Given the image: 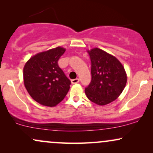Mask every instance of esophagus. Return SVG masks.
<instances>
[{
  "label": "esophagus",
  "instance_id": "1",
  "mask_svg": "<svg viewBox=\"0 0 153 153\" xmlns=\"http://www.w3.org/2000/svg\"><path fill=\"white\" fill-rule=\"evenodd\" d=\"M71 82L73 84H75V83H78L79 82V79L78 78H75V79H73V80H71Z\"/></svg>",
  "mask_w": 153,
  "mask_h": 153
}]
</instances>
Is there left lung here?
Returning <instances> with one entry per match:
<instances>
[{
  "instance_id": "8db88e82",
  "label": "left lung",
  "mask_w": 153,
  "mask_h": 153,
  "mask_svg": "<svg viewBox=\"0 0 153 153\" xmlns=\"http://www.w3.org/2000/svg\"><path fill=\"white\" fill-rule=\"evenodd\" d=\"M91 61V81L85 88L88 99L99 106L114 101L120 96L127 77L122 63L101 49L88 51Z\"/></svg>"
}]
</instances>
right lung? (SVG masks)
Listing matches in <instances>:
<instances>
[{"label":"right lung","mask_w":153,"mask_h":153,"mask_svg":"<svg viewBox=\"0 0 153 153\" xmlns=\"http://www.w3.org/2000/svg\"><path fill=\"white\" fill-rule=\"evenodd\" d=\"M65 49L57 47L31 57L24 68L26 89L34 101L46 106H55L64 99L71 80L58 65Z\"/></svg>","instance_id":"1"}]
</instances>
